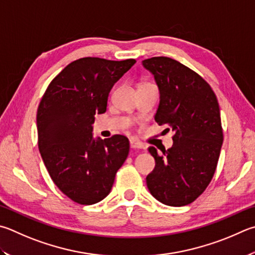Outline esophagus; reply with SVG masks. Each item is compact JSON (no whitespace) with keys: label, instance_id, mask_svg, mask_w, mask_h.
<instances>
[{"label":"esophagus","instance_id":"obj_1","mask_svg":"<svg viewBox=\"0 0 255 255\" xmlns=\"http://www.w3.org/2000/svg\"><path fill=\"white\" fill-rule=\"evenodd\" d=\"M130 148H132V149H142L143 148V145L141 142L139 141H136L133 139H130Z\"/></svg>","mask_w":255,"mask_h":255}]
</instances>
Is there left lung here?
<instances>
[{"mask_svg":"<svg viewBox=\"0 0 255 255\" xmlns=\"http://www.w3.org/2000/svg\"><path fill=\"white\" fill-rule=\"evenodd\" d=\"M142 66L159 89L156 123L175 131L173 146L161 155L155 147L148 148L156 165L146 177L147 187L165 205H188L215 173L223 142L220 106L211 86L176 60L154 57L143 60Z\"/></svg>","mask_w":255,"mask_h":255,"instance_id":"obj_1","label":"left lung"}]
</instances>
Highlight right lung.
<instances>
[{"label":"right lung","mask_w":255,"mask_h":255,"mask_svg":"<svg viewBox=\"0 0 255 255\" xmlns=\"http://www.w3.org/2000/svg\"><path fill=\"white\" fill-rule=\"evenodd\" d=\"M136 63L81 58L50 82L36 114L38 145L51 179L82 205L100 202L112 191L116 173L129 152L123 135L95 139L96 114L107 110L109 92Z\"/></svg>","instance_id":"1"}]
</instances>
